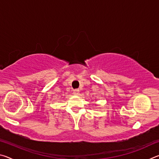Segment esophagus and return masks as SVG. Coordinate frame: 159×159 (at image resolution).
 <instances>
[{
  "label": "esophagus",
  "instance_id": "esophagus-1",
  "mask_svg": "<svg viewBox=\"0 0 159 159\" xmlns=\"http://www.w3.org/2000/svg\"><path fill=\"white\" fill-rule=\"evenodd\" d=\"M73 94H74V95H79V89L74 90L73 91Z\"/></svg>",
  "mask_w": 159,
  "mask_h": 159
}]
</instances>
